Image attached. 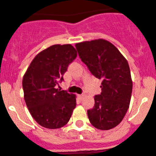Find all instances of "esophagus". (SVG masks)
<instances>
[{"label":"esophagus","mask_w":156,"mask_h":156,"mask_svg":"<svg viewBox=\"0 0 156 156\" xmlns=\"http://www.w3.org/2000/svg\"><path fill=\"white\" fill-rule=\"evenodd\" d=\"M78 97L80 98V99H82V98L84 97V94H78Z\"/></svg>","instance_id":"1"}]
</instances>
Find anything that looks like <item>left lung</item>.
I'll return each mask as SVG.
<instances>
[{"mask_svg": "<svg viewBox=\"0 0 156 156\" xmlns=\"http://www.w3.org/2000/svg\"><path fill=\"white\" fill-rule=\"evenodd\" d=\"M81 61L93 75L102 80L101 94L87 110L90 123L101 130L120 124L130 103L133 81L127 60L118 49L103 39L75 44Z\"/></svg>", "mask_w": 156, "mask_h": 156, "instance_id": "obj_1", "label": "left lung"}]
</instances>
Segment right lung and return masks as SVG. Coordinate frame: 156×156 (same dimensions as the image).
I'll list each match as a JSON object with an SVG mask.
<instances>
[{"mask_svg": "<svg viewBox=\"0 0 156 156\" xmlns=\"http://www.w3.org/2000/svg\"><path fill=\"white\" fill-rule=\"evenodd\" d=\"M77 57L71 44L53 45L35 56L23 78L24 100L40 126L58 129L67 124L76 107V95L56 88Z\"/></svg>", "mask_w": 156, "mask_h": 156, "instance_id": "1", "label": "right lung"}]
</instances>
